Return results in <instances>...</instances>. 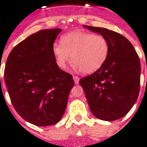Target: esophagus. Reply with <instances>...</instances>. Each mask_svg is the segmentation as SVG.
Returning <instances> with one entry per match:
<instances>
[{
    "label": "esophagus",
    "instance_id": "34e87169",
    "mask_svg": "<svg viewBox=\"0 0 147 147\" xmlns=\"http://www.w3.org/2000/svg\"><path fill=\"white\" fill-rule=\"evenodd\" d=\"M73 80H74V82H75V84H78L79 83V81H80V78L76 76H73Z\"/></svg>",
    "mask_w": 147,
    "mask_h": 147
}]
</instances>
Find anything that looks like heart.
I'll list each match as a JSON object with an SVG mask.
<instances>
[{"mask_svg": "<svg viewBox=\"0 0 147 147\" xmlns=\"http://www.w3.org/2000/svg\"><path fill=\"white\" fill-rule=\"evenodd\" d=\"M59 43L52 45V51L60 69L66 67L71 56L75 69L91 74L104 64L109 54V43L102 35L76 31L63 35Z\"/></svg>", "mask_w": 147, "mask_h": 147, "instance_id": "obj_1", "label": "heart"}]
</instances>
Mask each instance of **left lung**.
I'll list each match as a JSON object with an SVG mask.
<instances>
[{"label": "left lung", "mask_w": 147, "mask_h": 147, "mask_svg": "<svg viewBox=\"0 0 147 147\" xmlns=\"http://www.w3.org/2000/svg\"><path fill=\"white\" fill-rule=\"evenodd\" d=\"M105 36L109 54L98 71L81 78L88 105L96 118L114 121L124 117L138 98L140 89V60L133 45L123 35L107 28L84 25Z\"/></svg>", "instance_id": "obj_1"}]
</instances>
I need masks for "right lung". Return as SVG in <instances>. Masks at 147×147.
<instances>
[{
	"label": "right lung",
	"instance_id": "1",
	"mask_svg": "<svg viewBox=\"0 0 147 147\" xmlns=\"http://www.w3.org/2000/svg\"><path fill=\"white\" fill-rule=\"evenodd\" d=\"M60 32L44 29L31 35L14 47L6 61L5 83L13 107L36 126L61 119L74 86L72 76L59 69L52 54Z\"/></svg>",
	"mask_w": 147,
	"mask_h": 147
}]
</instances>
